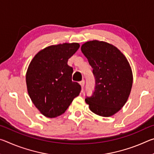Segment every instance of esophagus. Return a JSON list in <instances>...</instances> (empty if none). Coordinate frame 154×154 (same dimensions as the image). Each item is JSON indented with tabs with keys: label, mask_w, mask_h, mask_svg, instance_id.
<instances>
[{
	"label": "esophagus",
	"mask_w": 154,
	"mask_h": 154,
	"mask_svg": "<svg viewBox=\"0 0 154 154\" xmlns=\"http://www.w3.org/2000/svg\"><path fill=\"white\" fill-rule=\"evenodd\" d=\"M79 84L81 85V86H82V88H83V86H84V85H85V81H84V79H83L82 81H81V82H79Z\"/></svg>",
	"instance_id": "obj_1"
}]
</instances>
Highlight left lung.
I'll return each instance as SVG.
<instances>
[{
    "mask_svg": "<svg viewBox=\"0 0 154 154\" xmlns=\"http://www.w3.org/2000/svg\"><path fill=\"white\" fill-rule=\"evenodd\" d=\"M81 49L95 78L94 90L85 103L96 115L113 116L123 107L131 91L133 77L129 62L118 48L103 41H88Z\"/></svg>",
    "mask_w": 154,
    "mask_h": 154,
    "instance_id": "obj_1",
    "label": "left lung"
}]
</instances>
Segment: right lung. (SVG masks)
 Returning a JSON list of instances; mask_svg holds the SVG:
<instances>
[{
    "mask_svg": "<svg viewBox=\"0 0 154 154\" xmlns=\"http://www.w3.org/2000/svg\"><path fill=\"white\" fill-rule=\"evenodd\" d=\"M79 48V44L63 43L48 47L34 57L27 70L28 94L43 116L56 118L64 113L82 87L72 82L73 69L68 60Z\"/></svg>",
    "mask_w": 154,
    "mask_h": 154,
    "instance_id": "1",
    "label": "right lung"
}]
</instances>
